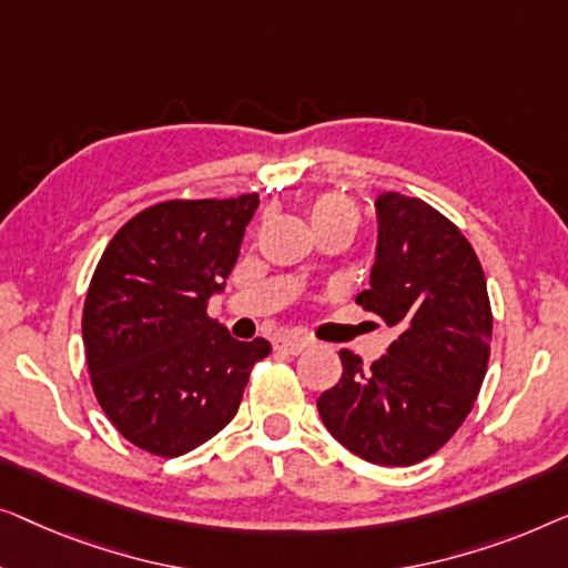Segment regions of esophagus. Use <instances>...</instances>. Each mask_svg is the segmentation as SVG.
<instances>
[{
    "label": "esophagus",
    "instance_id": "obj_1",
    "mask_svg": "<svg viewBox=\"0 0 568 568\" xmlns=\"http://www.w3.org/2000/svg\"><path fill=\"white\" fill-rule=\"evenodd\" d=\"M308 345H311V342L303 339V337H281L275 342V349H281V353H287V355H298Z\"/></svg>",
    "mask_w": 568,
    "mask_h": 568
}]
</instances>
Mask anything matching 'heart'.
Here are the masks:
<instances>
[{
  "instance_id": "obj_1",
  "label": "heart",
  "mask_w": 568,
  "mask_h": 568,
  "mask_svg": "<svg viewBox=\"0 0 568 568\" xmlns=\"http://www.w3.org/2000/svg\"><path fill=\"white\" fill-rule=\"evenodd\" d=\"M308 221L316 234L324 229H347L353 234L357 223H361V213H357V207L349 197L326 193L311 201Z\"/></svg>"
}]
</instances>
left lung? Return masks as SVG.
<instances>
[{"mask_svg": "<svg viewBox=\"0 0 568 568\" xmlns=\"http://www.w3.org/2000/svg\"><path fill=\"white\" fill-rule=\"evenodd\" d=\"M371 287L355 303L396 339L365 367L342 349V378L318 396L326 429L378 466H414L450 440L481 390L491 303L474 246L419 197L383 193Z\"/></svg>", "mask_w": 568, "mask_h": 568, "instance_id": "8db88e82", "label": "left lung"}]
</instances>
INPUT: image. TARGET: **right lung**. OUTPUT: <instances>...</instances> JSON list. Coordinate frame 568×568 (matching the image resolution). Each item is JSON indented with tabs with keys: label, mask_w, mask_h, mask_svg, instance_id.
I'll use <instances>...</instances> for the list:
<instances>
[{
	"label": "right lung",
	"mask_w": 568,
	"mask_h": 568,
	"mask_svg": "<svg viewBox=\"0 0 568 568\" xmlns=\"http://www.w3.org/2000/svg\"><path fill=\"white\" fill-rule=\"evenodd\" d=\"M260 195L164 201L133 215L94 267L82 339L94 396L128 443L178 458L234 419L267 339L207 316Z\"/></svg>",
	"instance_id": "1"
}]
</instances>
